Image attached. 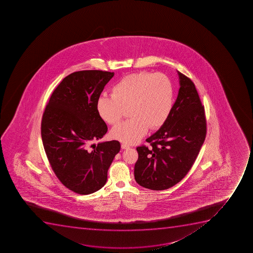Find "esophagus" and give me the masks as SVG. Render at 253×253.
I'll use <instances>...</instances> for the list:
<instances>
[{"label":"esophagus","mask_w":253,"mask_h":253,"mask_svg":"<svg viewBox=\"0 0 253 253\" xmlns=\"http://www.w3.org/2000/svg\"><path fill=\"white\" fill-rule=\"evenodd\" d=\"M129 148H130V147H129L128 144H126V143H122V144H121V148H122V149H128Z\"/></svg>","instance_id":"1"}]
</instances>
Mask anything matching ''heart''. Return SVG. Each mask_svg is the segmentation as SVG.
<instances>
[{
  "label": "heart",
  "mask_w": 253,
  "mask_h": 253,
  "mask_svg": "<svg viewBox=\"0 0 253 253\" xmlns=\"http://www.w3.org/2000/svg\"><path fill=\"white\" fill-rule=\"evenodd\" d=\"M174 105V87L163 73H132L120 79L112 88V95L102 94L96 101L100 119L115 125L129 109L130 120L120 123L110 132L123 143H138L150 127L157 129L168 120Z\"/></svg>",
  "instance_id": "1"
}]
</instances>
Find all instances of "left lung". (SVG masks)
Here are the masks:
<instances>
[{
  "label": "left lung",
  "mask_w": 253,
  "mask_h": 253,
  "mask_svg": "<svg viewBox=\"0 0 253 253\" xmlns=\"http://www.w3.org/2000/svg\"><path fill=\"white\" fill-rule=\"evenodd\" d=\"M180 89L165 124L147 138L150 148L138 147L134 177L138 185L167 190L185 177L206 136L205 108L195 84L178 72Z\"/></svg>",
  "instance_id": "1"
}]
</instances>
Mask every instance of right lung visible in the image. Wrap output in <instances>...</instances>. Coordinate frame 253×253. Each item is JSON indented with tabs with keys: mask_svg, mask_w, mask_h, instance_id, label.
I'll return each mask as SVG.
<instances>
[{
	"mask_svg": "<svg viewBox=\"0 0 253 253\" xmlns=\"http://www.w3.org/2000/svg\"><path fill=\"white\" fill-rule=\"evenodd\" d=\"M115 73L79 71L67 76L51 95L41 123L43 148L61 182L80 195L100 190L120 150L116 140L103 138L107 125L98 115L96 101Z\"/></svg>",
	"mask_w": 253,
	"mask_h": 253,
	"instance_id": "right-lung-1",
	"label": "right lung"
}]
</instances>
